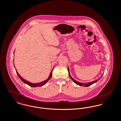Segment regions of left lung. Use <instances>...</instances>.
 Here are the masks:
<instances>
[{"mask_svg": "<svg viewBox=\"0 0 121 121\" xmlns=\"http://www.w3.org/2000/svg\"><path fill=\"white\" fill-rule=\"evenodd\" d=\"M68 71H69V76H70V78L72 79V80L73 81L75 82L76 84H78V85H79V86H90V85H92V84H93V83H94L97 82L99 80L102 78V77L103 75L102 76H101V77H100L99 79H98V80H97L94 81H93V82H88V83H81V82H78L75 80L73 78H72L71 77V76H70V73H69V69L68 68Z\"/></svg>", "mask_w": 121, "mask_h": 121, "instance_id": "left-lung-1", "label": "left lung"}]
</instances>
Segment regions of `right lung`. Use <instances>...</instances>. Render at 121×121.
Instances as JSON below:
<instances>
[{"mask_svg":"<svg viewBox=\"0 0 121 121\" xmlns=\"http://www.w3.org/2000/svg\"><path fill=\"white\" fill-rule=\"evenodd\" d=\"M14 68H15V66H14ZM53 69H52V71H51V73H50V75H49V76L47 80L43 81V82H39V83H31V82H29L28 81L24 80V79L23 78L20 76V75L18 73L17 70H16V69H15V70H16V73H17V76H18V77L19 78L22 80V81H23L24 83H25L28 84L29 86H31V87H38V86H42L45 85L46 83L48 82V81L51 78V77H52V72Z\"/></svg>","mask_w":121,"mask_h":121,"instance_id":"add662e5","label":"right lung"}]
</instances>
